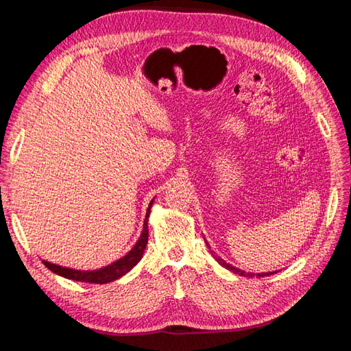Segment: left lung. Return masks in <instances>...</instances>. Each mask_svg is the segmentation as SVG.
I'll list each match as a JSON object with an SVG mask.
<instances>
[{"label":"left lung","instance_id":"left-lung-1","mask_svg":"<svg viewBox=\"0 0 351 351\" xmlns=\"http://www.w3.org/2000/svg\"><path fill=\"white\" fill-rule=\"evenodd\" d=\"M206 246L209 247V244L206 243ZM210 249V247H209ZM210 253H212V256H214L221 265H222V267H226L227 269H230L231 272H234V274H239V275H241V277H254V275H256V277H268V275H272V274H275V272H277V271H275V272H263V274H249V272H246V271H241V269H239V268H236V267H232V265H230V263H227L226 261H222L219 256H217V254H215V252H212L210 250Z\"/></svg>","mask_w":351,"mask_h":351}]
</instances>
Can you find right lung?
I'll use <instances>...</instances> for the list:
<instances>
[{
  "label": "right lung",
  "instance_id": "obj_1",
  "mask_svg": "<svg viewBox=\"0 0 351 351\" xmlns=\"http://www.w3.org/2000/svg\"><path fill=\"white\" fill-rule=\"evenodd\" d=\"M152 204H154V200H151L149 208H147L146 219L143 222V231H142L139 240H137V243L134 244V247L129 253H127L124 258L108 265V267L97 269V271H77V269L62 268V267H58V265L49 263L47 261H44V265L52 272L61 275V277L69 278V280H74V281H82V282L105 284V282H111L117 278L123 277V275L129 272L143 256V252H145V247L147 244V236H149V231H147V217H149Z\"/></svg>",
  "mask_w": 351,
  "mask_h": 351
}]
</instances>
